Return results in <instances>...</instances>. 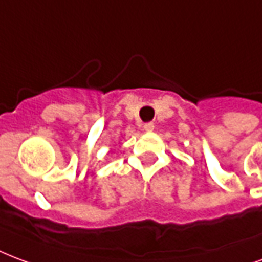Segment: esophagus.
<instances>
[{
	"instance_id": "esophagus-1",
	"label": "esophagus",
	"mask_w": 262,
	"mask_h": 262,
	"mask_svg": "<svg viewBox=\"0 0 262 262\" xmlns=\"http://www.w3.org/2000/svg\"><path fill=\"white\" fill-rule=\"evenodd\" d=\"M144 129H145V131H146V133H152V131H154V129H155L154 123H146V124H145Z\"/></svg>"
}]
</instances>
